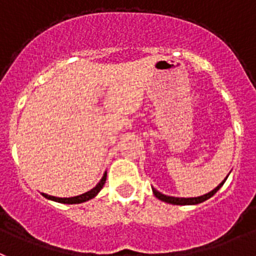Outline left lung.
<instances>
[{"label":"left lung","mask_w":256,"mask_h":256,"mask_svg":"<svg viewBox=\"0 0 256 256\" xmlns=\"http://www.w3.org/2000/svg\"><path fill=\"white\" fill-rule=\"evenodd\" d=\"M229 176V174H228ZM226 176V178H228ZM226 178H225L224 181L221 182L220 184H218V188H214V190L210 191V192H207V194L204 195H200V196H195V198H177V196H169V195H165L162 194V192H160V191H158L154 188H152V192L154 194V196L158 198V199H160V200L165 202V203H170V204H176V206H192V204H199V203H203V202H206L207 199H210L211 196H214L216 192H218V190H220V188L224 184V182L226 181Z\"/></svg>","instance_id":"obj_1"}]
</instances>
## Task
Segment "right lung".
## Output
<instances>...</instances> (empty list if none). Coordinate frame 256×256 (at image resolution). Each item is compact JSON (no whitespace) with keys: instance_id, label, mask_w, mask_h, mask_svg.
I'll list each match as a JSON object with an SVG mask.
<instances>
[{"instance_id":"add662e5","label":"right lung","mask_w":256,"mask_h":256,"mask_svg":"<svg viewBox=\"0 0 256 256\" xmlns=\"http://www.w3.org/2000/svg\"><path fill=\"white\" fill-rule=\"evenodd\" d=\"M105 181H106V172H105L104 176H102V178L100 180V181H98V184H96L95 188H91V190L87 191V192H84V194L76 195V196H72V198L52 196V195L44 194V192H42V195L44 198H46V199H49V200L57 202V203H62V204H80V203H84V202H88V200H91V199H94V198H95L96 195L100 192V190H102V186H104Z\"/></svg>"}]
</instances>
